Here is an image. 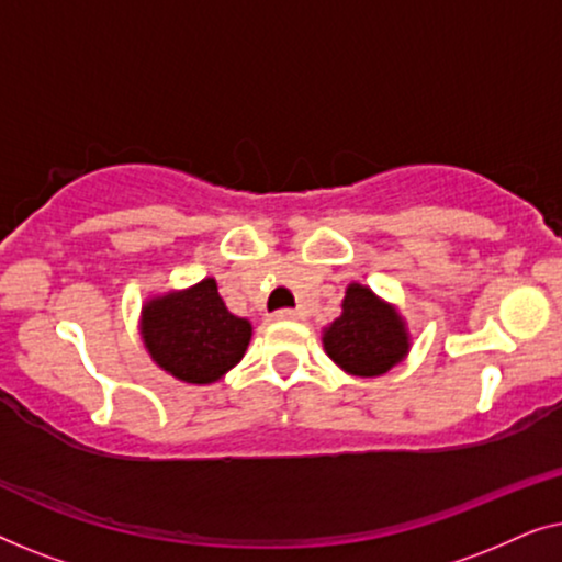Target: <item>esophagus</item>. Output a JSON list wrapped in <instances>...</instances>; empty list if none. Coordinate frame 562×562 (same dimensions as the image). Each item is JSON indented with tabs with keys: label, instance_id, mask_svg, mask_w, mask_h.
Returning <instances> with one entry per match:
<instances>
[{
	"label": "esophagus",
	"instance_id": "1",
	"mask_svg": "<svg viewBox=\"0 0 562 562\" xmlns=\"http://www.w3.org/2000/svg\"><path fill=\"white\" fill-rule=\"evenodd\" d=\"M276 319H296L299 317V312L296 310H279L273 314Z\"/></svg>",
	"mask_w": 562,
	"mask_h": 562
}]
</instances>
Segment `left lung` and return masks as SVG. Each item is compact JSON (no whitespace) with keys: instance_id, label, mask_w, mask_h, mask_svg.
Masks as SVG:
<instances>
[{"instance_id":"left-lung-1","label":"left lung","mask_w":562,"mask_h":562,"mask_svg":"<svg viewBox=\"0 0 562 562\" xmlns=\"http://www.w3.org/2000/svg\"><path fill=\"white\" fill-rule=\"evenodd\" d=\"M325 352L350 375H381L402 363L409 352V333L396 306L368 286L350 283L342 299V314L322 335Z\"/></svg>"}]
</instances>
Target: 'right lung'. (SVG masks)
I'll return each mask as SVG.
<instances>
[{
	"instance_id": "1",
	"label": "right lung",
	"mask_w": 562,
	"mask_h": 562,
	"mask_svg": "<svg viewBox=\"0 0 562 562\" xmlns=\"http://www.w3.org/2000/svg\"><path fill=\"white\" fill-rule=\"evenodd\" d=\"M143 342L150 358L183 383H214L240 363L252 327L222 302L217 281L145 302L140 312Z\"/></svg>"
}]
</instances>
